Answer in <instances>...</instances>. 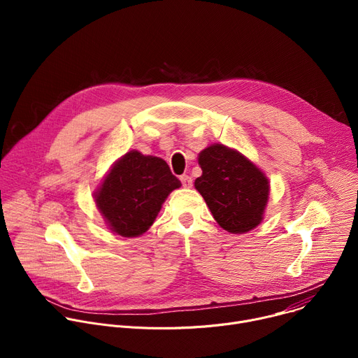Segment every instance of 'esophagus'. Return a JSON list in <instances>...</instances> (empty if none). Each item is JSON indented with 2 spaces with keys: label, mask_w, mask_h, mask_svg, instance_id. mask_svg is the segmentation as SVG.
<instances>
[{
  "label": "esophagus",
  "mask_w": 358,
  "mask_h": 358,
  "mask_svg": "<svg viewBox=\"0 0 358 358\" xmlns=\"http://www.w3.org/2000/svg\"><path fill=\"white\" fill-rule=\"evenodd\" d=\"M180 180H181V182H182V185H184L185 188H189V187L192 185V178H191L189 176H187V174L181 176V177H180Z\"/></svg>",
  "instance_id": "esophagus-1"
}]
</instances>
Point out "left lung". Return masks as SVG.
<instances>
[{
	"mask_svg": "<svg viewBox=\"0 0 358 358\" xmlns=\"http://www.w3.org/2000/svg\"><path fill=\"white\" fill-rule=\"evenodd\" d=\"M198 163L202 176L195 188L225 231L245 234L261 224L269 182L257 166L222 144L201 151Z\"/></svg>",
	"mask_w": 358,
	"mask_h": 358,
	"instance_id": "8db88e82",
	"label": "left lung"
}]
</instances>
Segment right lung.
Masks as SVG:
<instances>
[{"mask_svg":"<svg viewBox=\"0 0 358 358\" xmlns=\"http://www.w3.org/2000/svg\"><path fill=\"white\" fill-rule=\"evenodd\" d=\"M180 187L164 160L129 151L113 166L94 198L110 229L133 238L152 225L169 194Z\"/></svg>","mask_w":358,"mask_h":358,"instance_id":"add662e5","label":"right lung"}]
</instances>
